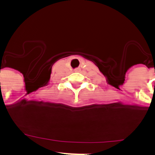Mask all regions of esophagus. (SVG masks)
Here are the masks:
<instances>
[{
  "mask_svg": "<svg viewBox=\"0 0 155 155\" xmlns=\"http://www.w3.org/2000/svg\"><path fill=\"white\" fill-rule=\"evenodd\" d=\"M75 71H76V72H78V71H80V68H77V69H75Z\"/></svg>",
  "mask_w": 155,
  "mask_h": 155,
  "instance_id": "1",
  "label": "esophagus"
}]
</instances>
